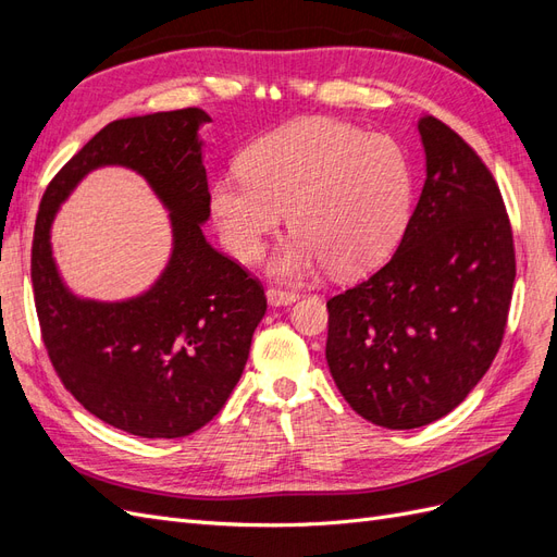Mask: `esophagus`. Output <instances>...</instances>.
I'll return each mask as SVG.
<instances>
[{
  "mask_svg": "<svg viewBox=\"0 0 557 557\" xmlns=\"http://www.w3.org/2000/svg\"><path fill=\"white\" fill-rule=\"evenodd\" d=\"M299 295L295 290H283V288H267V301L272 307H283V305H293Z\"/></svg>",
  "mask_w": 557,
  "mask_h": 557,
  "instance_id": "esophagus-1",
  "label": "esophagus"
}]
</instances>
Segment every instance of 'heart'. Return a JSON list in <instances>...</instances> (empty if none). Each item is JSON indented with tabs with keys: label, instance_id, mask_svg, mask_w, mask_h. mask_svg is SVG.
Segmentation results:
<instances>
[{
	"label": "heart",
	"instance_id": "b5f03b06",
	"mask_svg": "<svg viewBox=\"0 0 557 557\" xmlns=\"http://www.w3.org/2000/svg\"><path fill=\"white\" fill-rule=\"evenodd\" d=\"M242 176L213 188V213L234 258L250 264L288 215L295 237L269 264L299 278L325 264L352 276L397 242L409 213L411 178L399 146L336 121H299L252 144Z\"/></svg>",
	"mask_w": 557,
	"mask_h": 557
}]
</instances>
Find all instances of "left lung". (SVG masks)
<instances>
[{
	"label": "left lung",
	"mask_w": 557,
	"mask_h": 557,
	"mask_svg": "<svg viewBox=\"0 0 557 557\" xmlns=\"http://www.w3.org/2000/svg\"><path fill=\"white\" fill-rule=\"evenodd\" d=\"M428 178L379 272L327 299L325 358L352 411L387 430L450 413L491 369L516 281L495 176L440 117H418Z\"/></svg>",
	"instance_id": "obj_1"
}]
</instances>
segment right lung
Here are the masks:
<instances>
[{"mask_svg": "<svg viewBox=\"0 0 557 557\" xmlns=\"http://www.w3.org/2000/svg\"><path fill=\"white\" fill-rule=\"evenodd\" d=\"M197 107L121 117L99 129L41 197L32 239V290L41 339L62 385L107 425L146 440L193 434L225 407L267 311L260 278L207 244L211 193ZM99 163L137 169L173 211L175 256L146 296L117 306L65 293L47 232L59 201Z\"/></svg>", "mask_w": 557, "mask_h": 557, "instance_id": "add662e5", "label": "right lung"}]
</instances>
